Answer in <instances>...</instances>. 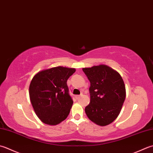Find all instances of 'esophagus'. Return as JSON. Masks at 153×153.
<instances>
[{
	"label": "esophagus",
	"mask_w": 153,
	"mask_h": 153,
	"mask_svg": "<svg viewBox=\"0 0 153 153\" xmlns=\"http://www.w3.org/2000/svg\"><path fill=\"white\" fill-rule=\"evenodd\" d=\"M75 97H76V98L77 99V100H78V99L81 97V95H76V96H75Z\"/></svg>",
	"instance_id": "1"
}]
</instances>
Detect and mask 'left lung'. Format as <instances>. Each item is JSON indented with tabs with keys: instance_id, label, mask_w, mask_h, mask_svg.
Wrapping results in <instances>:
<instances>
[{
	"instance_id": "left-lung-1",
	"label": "left lung",
	"mask_w": 153,
	"mask_h": 153,
	"mask_svg": "<svg viewBox=\"0 0 153 153\" xmlns=\"http://www.w3.org/2000/svg\"><path fill=\"white\" fill-rule=\"evenodd\" d=\"M90 82V103L85 111L90 120L100 126H106L115 120L122 108L126 90L117 71L106 65L83 68Z\"/></svg>"
}]
</instances>
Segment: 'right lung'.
Returning a JSON list of instances; mask_svg holds the SVG:
<instances>
[{
    "label": "right lung",
    "mask_w": 153,
    "mask_h": 153,
    "mask_svg": "<svg viewBox=\"0 0 153 153\" xmlns=\"http://www.w3.org/2000/svg\"><path fill=\"white\" fill-rule=\"evenodd\" d=\"M76 69L55 67L39 71L29 87V95L36 114L44 123L56 125L70 113L73 100L67 81Z\"/></svg>",
    "instance_id": "obj_1"
}]
</instances>
